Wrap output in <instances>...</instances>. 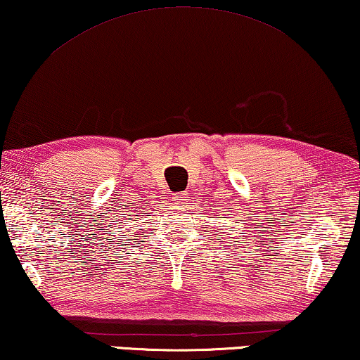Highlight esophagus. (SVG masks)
Returning a JSON list of instances; mask_svg holds the SVG:
<instances>
[{"mask_svg": "<svg viewBox=\"0 0 360 360\" xmlns=\"http://www.w3.org/2000/svg\"><path fill=\"white\" fill-rule=\"evenodd\" d=\"M186 193H182V192H179V193H173V202L176 206H182L184 205V201H186Z\"/></svg>", "mask_w": 360, "mask_h": 360, "instance_id": "34e87169", "label": "esophagus"}]
</instances>
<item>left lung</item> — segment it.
Returning <instances> with one entry per match:
<instances>
[{
    "label": "left lung",
    "mask_w": 360,
    "mask_h": 360,
    "mask_svg": "<svg viewBox=\"0 0 360 360\" xmlns=\"http://www.w3.org/2000/svg\"><path fill=\"white\" fill-rule=\"evenodd\" d=\"M230 230H231V228H230Z\"/></svg>",
    "instance_id": "left-lung-1"
}]
</instances>
